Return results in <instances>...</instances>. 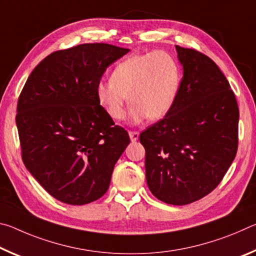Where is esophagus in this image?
<instances>
[{
  "label": "esophagus",
  "instance_id": "1",
  "mask_svg": "<svg viewBox=\"0 0 256 256\" xmlns=\"http://www.w3.org/2000/svg\"><path fill=\"white\" fill-rule=\"evenodd\" d=\"M128 136H130V138H131L132 142H136L138 140V136H140V134H138V132H136V131H130Z\"/></svg>",
  "mask_w": 256,
  "mask_h": 256
}]
</instances>
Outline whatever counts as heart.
Returning a JSON list of instances; mask_svg holds the SVG:
<instances>
[{
    "instance_id": "1",
    "label": "heart",
    "mask_w": 256,
    "mask_h": 256,
    "mask_svg": "<svg viewBox=\"0 0 256 256\" xmlns=\"http://www.w3.org/2000/svg\"><path fill=\"white\" fill-rule=\"evenodd\" d=\"M180 86L177 60L168 52L154 50L124 58L112 70L110 80L98 82L96 96L114 120L124 118L130 100V120L136 124L146 118H164L174 107Z\"/></svg>"
}]
</instances>
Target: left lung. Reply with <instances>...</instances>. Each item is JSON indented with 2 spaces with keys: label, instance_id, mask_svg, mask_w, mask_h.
Wrapping results in <instances>:
<instances>
[{
  "label": "left lung",
  "instance_id": "obj_1",
  "mask_svg": "<svg viewBox=\"0 0 256 256\" xmlns=\"http://www.w3.org/2000/svg\"><path fill=\"white\" fill-rule=\"evenodd\" d=\"M183 66L172 110L140 134L151 193L168 204L185 206L212 192L235 159L236 97L216 64L196 50L176 46Z\"/></svg>",
  "mask_w": 256,
  "mask_h": 256
}]
</instances>
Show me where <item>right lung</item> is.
<instances>
[{
	"label": "right lung",
	"mask_w": 256,
	"mask_h": 256,
	"mask_svg": "<svg viewBox=\"0 0 256 256\" xmlns=\"http://www.w3.org/2000/svg\"><path fill=\"white\" fill-rule=\"evenodd\" d=\"M128 50L96 42L54 52L20 94L16 122L24 164L60 202L82 206L102 198L130 144L96 96L104 72Z\"/></svg>",
	"instance_id": "obj_1"
}]
</instances>
